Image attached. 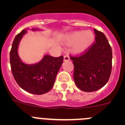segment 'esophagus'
Masks as SVG:
<instances>
[{
    "mask_svg": "<svg viewBox=\"0 0 125 125\" xmlns=\"http://www.w3.org/2000/svg\"><path fill=\"white\" fill-rule=\"evenodd\" d=\"M69 59H70V57L68 54H66L64 56V61H69Z\"/></svg>",
    "mask_w": 125,
    "mask_h": 125,
    "instance_id": "obj_1",
    "label": "esophagus"
}]
</instances>
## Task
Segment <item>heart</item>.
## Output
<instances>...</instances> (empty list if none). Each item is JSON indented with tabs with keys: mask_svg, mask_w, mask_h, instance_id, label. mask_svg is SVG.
I'll return each instance as SVG.
<instances>
[{
	"mask_svg": "<svg viewBox=\"0 0 125 125\" xmlns=\"http://www.w3.org/2000/svg\"><path fill=\"white\" fill-rule=\"evenodd\" d=\"M94 39V35L91 31H76L66 37L68 45H74V51L77 54L83 53L91 46Z\"/></svg>",
	"mask_w": 125,
	"mask_h": 125,
	"instance_id": "heart-1",
	"label": "heart"
}]
</instances>
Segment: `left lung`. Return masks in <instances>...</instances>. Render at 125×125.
I'll return each instance as SVG.
<instances>
[{
	"mask_svg": "<svg viewBox=\"0 0 125 125\" xmlns=\"http://www.w3.org/2000/svg\"><path fill=\"white\" fill-rule=\"evenodd\" d=\"M95 42L84 52L70 56L74 64V79L85 92L97 91L109 80L112 69V51L105 35L96 29Z\"/></svg>",
	"mask_w": 125,
	"mask_h": 125,
	"instance_id": "8db88e82",
	"label": "left lung"
}]
</instances>
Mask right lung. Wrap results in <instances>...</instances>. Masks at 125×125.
<instances>
[{
    "mask_svg": "<svg viewBox=\"0 0 125 125\" xmlns=\"http://www.w3.org/2000/svg\"><path fill=\"white\" fill-rule=\"evenodd\" d=\"M25 33L26 30H22L13 41L10 52L11 71L15 81L22 89L30 93L42 94L52 88L64 57H54L46 55L38 63L32 65L24 64L19 57L17 49L20 41Z\"/></svg>",
    "mask_w": 125,
    "mask_h": 125,
    "instance_id": "add662e5",
    "label": "right lung"
}]
</instances>
